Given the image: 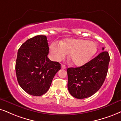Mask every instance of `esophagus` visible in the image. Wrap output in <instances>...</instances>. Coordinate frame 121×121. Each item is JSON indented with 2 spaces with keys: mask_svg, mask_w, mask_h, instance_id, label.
<instances>
[{
  "mask_svg": "<svg viewBox=\"0 0 121 121\" xmlns=\"http://www.w3.org/2000/svg\"><path fill=\"white\" fill-rule=\"evenodd\" d=\"M66 68V66L65 65H63V64H62V65H61V69H65Z\"/></svg>",
  "mask_w": 121,
  "mask_h": 121,
  "instance_id": "obj_1",
  "label": "esophagus"
}]
</instances>
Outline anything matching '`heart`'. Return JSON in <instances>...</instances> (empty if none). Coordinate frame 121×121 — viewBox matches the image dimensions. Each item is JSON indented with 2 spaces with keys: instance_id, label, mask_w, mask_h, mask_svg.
Returning <instances> with one entry per match:
<instances>
[{
  "instance_id": "1",
  "label": "heart",
  "mask_w": 121,
  "mask_h": 121,
  "mask_svg": "<svg viewBox=\"0 0 121 121\" xmlns=\"http://www.w3.org/2000/svg\"><path fill=\"white\" fill-rule=\"evenodd\" d=\"M97 50L95 42L82 39H68L61 43L53 42L50 47V56L53 60L60 61L69 53V59L76 66L85 64Z\"/></svg>"
}]
</instances>
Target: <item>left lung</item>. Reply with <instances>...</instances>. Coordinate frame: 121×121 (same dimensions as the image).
<instances>
[{"label": "left lung", "mask_w": 121, "mask_h": 121, "mask_svg": "<svg viewBox=\"0 0 121 121\" xmlns=\"http://www.w3.org/2000/svg\"><path fill=\"white\" fill-rule=\"evenodd\" d=\"M109 60V53L103 51L82 66L68 68V88L70 94L77 99H84L95 94L104 82Z\"/></svg>", "instance_id": "obj_1"}]
</instances>
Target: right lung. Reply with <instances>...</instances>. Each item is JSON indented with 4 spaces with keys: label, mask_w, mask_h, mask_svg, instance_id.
Masks as SVG:
<instances>
[{
    "label": "right lung",
    "mask_w": 121,
    "mask_h": 121,
    "mask_svg": "<svg viewBox=\"0 0 121 121\" xmlns=\"http://www.w3.org/2000/svg\"><path fill=\"white\" fill-rule=\"evenodd\" d=\"M49 47L46 36L28 39L20 47L16 62L18 83L28 94L41 96L49 89L52 81L61 69L59 62L48 58Z\"/></svg>",
    "instance_id": "obj_1"
}]
</instances>
